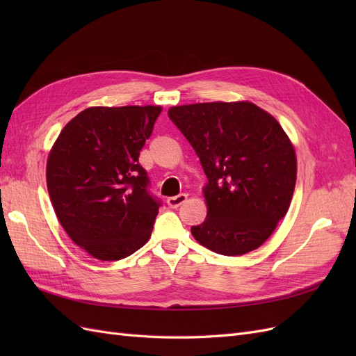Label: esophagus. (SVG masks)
Returning a JSON list of instances; mask_svg holds the SVG:
<instances>
[{
	"instance_id": "esophagus-1",
	"label": "esophagus",
	"mask_w": 356,
	"mask_h": 356,
	"mask_svg": "<svg viewBox=\"0 0 356 356\" xmlns=\"http://www.w3.org/2000/svg\"><path fill=\"white\" fill-rule=\"evenodd\" d=\"M186 200H187V195H186V193H181V195H178V196L168 197L166 203H168V207H169V208H174V209H177V208H178V207H181V204L184 203Z\"/></svg>"
}]
</instances>
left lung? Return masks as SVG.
<instances>
[{"label": "left lung", "mask_w": 356, "mask_h": 356, "mask_svg": "<svg viewBox=\"0 0 356 356\" xmlns=\"http://www.w3.org/2000/svg\"><path fill=\"white\" fill-rule=\"evenodd\" d=\"M168 115L208 178V215L191 234L222 255L257 250L285 217L296 187V152L284 129L251 102L172 106Z\"/></svg>", "instance_id": "left-lung-1"}]
</instances>
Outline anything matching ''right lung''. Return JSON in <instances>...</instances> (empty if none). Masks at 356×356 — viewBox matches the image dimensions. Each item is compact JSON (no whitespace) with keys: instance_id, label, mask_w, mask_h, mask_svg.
<instances>
[{"instance_id":"right-lung-1","label":"right lung","mask_w":356,"mask_h":356,"mask_svg":"<svg viewBox=\"0 0 356 356\" xmlns=\"http://www.w3.org/2000/svg\"><path fill=\"white\" fill-rule=\"evenodd\" d=\"M160 106H92L62 129L47 160V190L63 230L102 261L144 246L161 202L139 152Z\"/></svg>"}]
</instances>
